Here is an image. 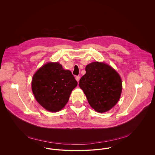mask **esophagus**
Here are the masks:
<instances>
[{
  "label": "esophagus",
  "mask_w": 155,
  "mask_h": 155,
  "mask_svg": "<svg viewBox=\"0 0 155 155\" xmlns=\"http://www.w3.org/2000/svg\"><path fill=\"white\" fill-rule=\"evenodd\" d=\"M75 79H76V80L78 82H79V80H80V77H79V76H76Z\"/></svg>",
  "instance_id": "obj_1"
}]
</instances>
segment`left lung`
Instances as JSON below:
<instances>
[{"label": "left lung", "mask_w": 155, "mask_h": 155, "mask_svg": "<svg viewBox=\"0 0 155 155\" xmlns=\"http://www.w3.org/2000/svg\"><path fill=\"white\" fill-rule=\"evenodd\" d=\"M85 70L86 74L79 81V87L89 105L99 113L110 110L118 102L122 92L119 74L110 66L98 61L88 64Z\"/></svg>", "instance_id": "obj_1"}]
</instances>
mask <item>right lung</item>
Segmentation results:
<instances>
[{
	"instance_id": "right-lung-1",
	"label": "right lung",
	"mask_w": 155,
	"mask_h": 155,
	"mask_svg": "<svg viewBox=\"0 0 155 155\" xmlns=\"http://www.w3.org/2000/svg\"><path fill=\"white\" fill-rule=\"evenodd\" d=\"M78 85L70 70L58 63H48L35 73L31 88L36 101L46 110H61L69 100L72 90Z\"/></svg>"
}]
</instances>
